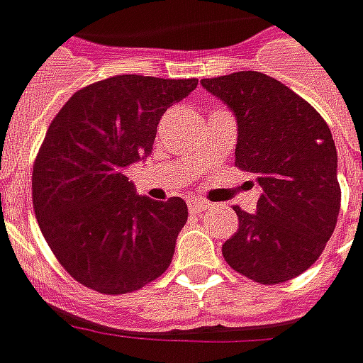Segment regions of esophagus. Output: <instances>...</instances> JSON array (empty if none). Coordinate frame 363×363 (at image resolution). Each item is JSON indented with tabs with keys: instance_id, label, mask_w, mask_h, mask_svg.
<instances>
[{
	"instance_id": "1",
	"label": "esophagus",
	"mask_w": 363,
	"mask_h": 363,
	"mask_svg": "<svg viewBox=\"0 0 363 363\" xmlns=\"http://www.w3.org/2000/svg\"><path fill=\"white\" fill-rule=\"evenodd\" d=\"M188 208L191 214H200V212H203L206 208H210V202H206V200H202V198H189Z\"/></svg>"
}]
</instances>
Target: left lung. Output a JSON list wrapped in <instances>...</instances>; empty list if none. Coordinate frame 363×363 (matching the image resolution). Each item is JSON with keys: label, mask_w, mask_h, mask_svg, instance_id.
I'll use <instances>...</instances> for the list:
<instances>
[{"label": "left lung", "mask_w": 363, "mask_h": 363, "mask_svg": "<svg viewBox=\"0 0 363 363\" xmlns=\"http://www.w3.org/2000/svg\"><path fill=\"white\" fill-rule=\"evenodd\" d=\"M236 115V167L257 175V212L234 206L238 230L222 244L236 272L286 283L321 257L337 224V151L323 117L283 82L255 70L203 78Z\"/></svg>", "instance_id": "obj_1"}]
</instances>
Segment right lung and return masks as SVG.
I'll list each match as a JSON object with an SVG mask.
<instances>
[{
	"label": "right lung",
	"mask_w": 363,
	"mask_h": 363,
	"mask_svg": "<svg viewBox=\"0 0 363 363\" xmlns=\"http://www.w3.org/2000/svg\"><path fill=\"white\" fill-rule=\"evenodd\" d=\"M196 86V78L119 74L74 92L50 123L32 202L50 250L80 285L125 295L172 264L188 206L137 196L125 172L151 153L163 113Z\"/></svg>",
	"instance_id": "obj_1"
}]
</instances>
